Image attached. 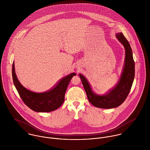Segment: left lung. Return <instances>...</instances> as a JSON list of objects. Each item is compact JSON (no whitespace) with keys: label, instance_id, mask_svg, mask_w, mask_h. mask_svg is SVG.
Returning <instances> with one entry per match:
<instances>
[{"label":"left lung","instance_id":"8db88e82","mask_svg":"<svg viewBox=\"0 0 150 150\" xmlns=\"http://www.w3.org/2000/svg\"><path fill=\"white\" fill-rule=\"evenodd\" d=\"M115 36L125 49V64L117 85L106 94L99 95L92 91L86 77L81 74H79L88 100L92 105L98 108H112L120 106L127 99L134 80V62L130 45L122 33H117Z\"/></svg>","mask_w":150,"mask_h":150}]
</instances>
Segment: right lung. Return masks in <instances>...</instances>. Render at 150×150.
Segmentation results:
<instances>
[{"label":"right lung","instance_id":"add662e5","mask_svg":"<svg viewBox=\"0 0 150 150\" xmlns=\"http://www.w3.org/2000/svg\"><path fill=\"white\" fill-rule=\"evenodd\" d=\"M76 75L75 73H72L61 79L49 91L36 93L28 90L22 85L15 72L14 62L12 66L13 83L22 101L28 107L36 112H50L60 107L64 102V95L69 82Z\"/></svg>","mask_w":150,"mask_h":150}]
</instances>
